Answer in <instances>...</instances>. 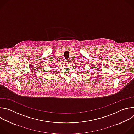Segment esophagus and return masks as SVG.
<instances>
[{
  "instance_id": "1",
  "label": "esophagus",
  "mask_w": 134,
  "mask_h": 134,
  "mask_svg": "<svg viewBox=\"0 0 134 134\" xmlns=\"http://www.w3.org/2000/svg\"><path fill=\"white\" fill-rule=\"evenodd\" d=\"M65 61H66V63H70L71 62L70 60H69V59H67V60H66Z\"/></svg>"
}]
</instances>
